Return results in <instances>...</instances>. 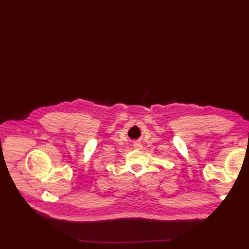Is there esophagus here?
<instances>
[{
	"label": "esophagus",
	"mask_w": 249,
	"mask_h": 249,
	"mask_svg": "<svg viewBox=\"0 0 249 249\" xmlns=\"http://www.w3.org/2000/svg\"><path fill=\"white\" fill-rule=\"evenodd\" d=\"M133 147L137 150H141L142 148V145L141 144V142H135L133 143Z\"/></svg>",
	"instance_id": "esophagus-1"
}]
</instances>
